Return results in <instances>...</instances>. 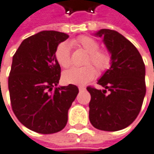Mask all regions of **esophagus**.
Listing matches in <instances>:
<instances>
[{
  "label": "esophagus",
  "instance_id": "obj_1",
  "mask_svg": "<svg viewBox=\"0 0 154 154\" xmlns=\"http://www.w3.org/2000/svg\"><path fill=\"white\" fill-rule=\"evenodd\" d=\"M78 89H79L80 91H84V90H85V88H84V86H79V87H78Z\"/></svg>",
  "mask_w": 154,
  "mask_h": 154
}]
</instances>
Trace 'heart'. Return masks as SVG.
Returning a JSON list of instances; mask_svg holds the SVG:
<instances>
[{
	"mask_svg": "<svg viewBox=\"0 0 154 154\" xmlns=\"http://www.w3.org/2000/svg\"><path fill=\"white\" fill-rule=\"evenodd\" d=\"M72 45L80 46L89 52L85 63H92L100 72H103L110 67L112 63L109 51L99 48V43L94 38L90 36H80L71 41ZM55 59L60 66L67 68L71 63L70 50L69 45L65 42L60 43L54 52ZM97 71L92 64L84 66H74L65 70L63 74V80L65 84L84 85L97 77Z\"/></svg>",
	"mask_w": 154,
	"mask_h": 154,
	"instance_id": "1",
	"label": "heart"
}]
</instances>
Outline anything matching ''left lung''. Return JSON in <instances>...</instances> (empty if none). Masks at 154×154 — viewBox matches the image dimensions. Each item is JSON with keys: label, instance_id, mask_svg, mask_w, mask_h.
Wrapping results in <instances>:
<instances>
[{"label": "left lung", "instance_id": "8db88e82", "mask_svg": "<svg viewBox=\"0 0 154 154\" xmlns=\"http://www.w3.org/2000/svg\"><path fill=\"white\" fill-rule=\"evenodd\" d=\"M96 35L103 38L112 63L97 82L103 90L87 87L91 97L90 123L99 130H121L128 127L141 109L146 95L145 64L137 48L116 31L101 29Z\"/></svg>", "mask_w": 154, "mask_h": 154}]
</instances>
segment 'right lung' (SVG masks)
Listing matches in <instances>:
<instances>
[{"mask_svg":"<svg viewBox=\"0 0 154 154\" xmlns=\"http://www.w3.org/2000/svg\"><path fill=\"white\" fill-rule=\"evenodd\" d=\"M68 38L57 31L39 32L24 39L13 57L8 77L12 109L25 127L39 134L64 128L79 92L74 84L57 87L61 68L54 52Z\"/></svg>","mask_w":154,"mask_h":154,"instance_id":"right-lung-1","label":"right lung"}]
</instances>
